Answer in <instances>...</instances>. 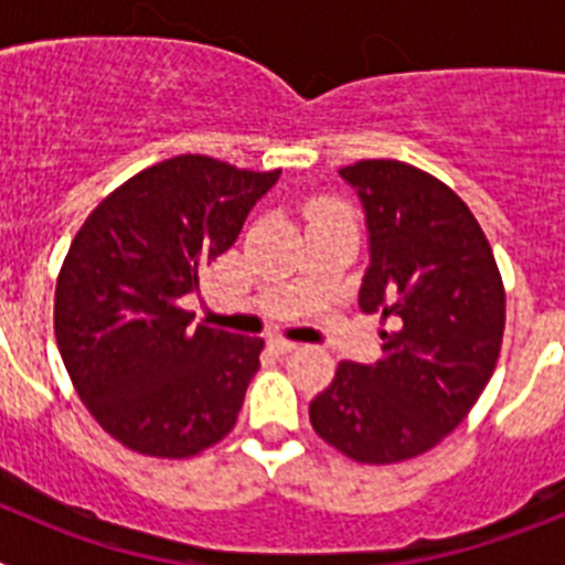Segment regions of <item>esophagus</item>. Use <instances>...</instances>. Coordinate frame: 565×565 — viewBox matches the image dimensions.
I'll list each match as a JSON object with an SVG mask.
<instances>
[{
  "instance_id": "1",
  "label": "esophagus",
  "mask_w": 565,
  "mask_h": 565,
  "mask_svg": "<svg viewBox=\"0 0 565 565\" xmlns=\"http://www.w3.org/2000/svg\"><path fill=\"white\" fill-rule=\"evenodd\" d=\"M268 344H271V351H277V353H294V351H299V342H291V339H282V337L268 339Z\"/></svg>"
}]
</instances>
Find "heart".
Segmentation results:
<instances>
[{
  "label": "heart",
  "instance_id": "1",
  "mask_svg": "<svg viewBox=\"0 0 565 565\" xmlns=\"http://www.w3.org/2000/svg\"><path fill=\"white\" fill-rule=\"evenodd\" d=\"M339 209L333 206V203H313L311 206V221L317 223V221H326V217H339Z\"/></svg>",
  "mask_w": 565,
  "mask_h": 565
}]
</instances>
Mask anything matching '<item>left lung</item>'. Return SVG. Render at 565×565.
Wrapping results in <instances>:
<instances>
[{"label":"left lung","instance_id":"1","mask_svg":"<svg viewBox=\"0 0 565 565\" xmlns=\"http://www.w3.org/2000/svg\"><path fill=\"white\" fill-rule=\"evenodd\" d=\"M339 174L356 189L371 243L359 308L393 331H382L379 362H339L308 416L353 461H407L450 436L487 387L507 294L487 234L438 178L402 161Z\"/></svg>","mask_w":565,"mask_h":565}]
</instances>
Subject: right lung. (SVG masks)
<instances>
[{"label":"right lung","mask_w":565,"mask_h":565,"mask_svg":"<svg viewBox=\"0 0 565 565\" xmlns=\"http://www.w3.org/2000/svg\"><path fill=\"white\" fill-rule=\"evenodd\" d=\"M178 154L107 194L70 243L56 282L58 353L78 398L124 447L189 458L228 436L259 367V337L192 326L214 257L277 183Z\"/></svg>","instance_id":"add662e5"}]
</instances>
